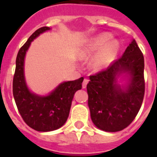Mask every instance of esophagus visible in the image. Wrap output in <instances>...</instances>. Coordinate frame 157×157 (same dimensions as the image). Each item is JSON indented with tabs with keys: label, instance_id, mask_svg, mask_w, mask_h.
I'll return each instance as SVG.
<instances>
[{
	"label": "esophagus",
	"instance_id": "1",
	"mask_svg": "<svg viewBox=\"0 0 157 157\" xmlns=\"http://www.w3.org/2000/svg\"><path fill=\"white\" fill-rule=\"evenodd\" d=\"M89 82V80L88 79H84V81H83V83H82V87H83L84 89L86 88V86H87V84H88Z\"/></svg>",
	"mask_w": 157,
	"mask_h": 157
}]
</instances>
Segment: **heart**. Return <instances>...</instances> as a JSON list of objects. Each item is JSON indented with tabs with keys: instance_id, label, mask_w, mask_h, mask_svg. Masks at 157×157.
I'll use <instances>...</instances> for the list:
<instances>
[{
	"instance_id": "1",
	"label": "heart",
	"mask_w": 157,
	"mask_h": 157,
	"mask_svg": "<svg viewBox=\"0 0 157 157\" xmlns=\"http://www.w3.org/2000/svg\"><path fill=\"white\" fill-rule=\"evenodd\" d=\"M112 35L109 33H102L90 40L81 50L80 57L87 59L94 58L91 62V67L95 71H101L109 66L117 56L120 45L117 40H110Z\"/></svg>"
}]
</instances>
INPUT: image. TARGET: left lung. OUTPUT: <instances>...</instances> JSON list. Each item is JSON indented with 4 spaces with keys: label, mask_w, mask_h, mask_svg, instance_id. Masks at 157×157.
I'll use <instances>...</instances> for the list:
<instances>
[{
    "label": "left lung",
    "mask_w": 157,
    "mask_h": 157,
    "mask_svg": "<svg viewBox=\"0 0 157 157\" xmlns=\"http://www.w3.org/2000/svg\"><path fill=\"white\" fill-rule=\"evenodd\" d=\"M130 76L125 88L117 83L121 74ZM87 85L91 120L107 132L121 131L131 124L142 106L145 92L144 59L134 39L120 59L106 70L90 76Z\"/></svg>",
    "instance_id": "obj_1"
}]
</instances>
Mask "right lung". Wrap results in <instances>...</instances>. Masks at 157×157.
Wrapping results in <instances>:
<instances>
[{"label": "right lung", "mask_w": 157, "mask_h": 157, "mask_svg": "<svg viewBox=\"0 0 157 157\" xmlns=\"http://www.w3.org/2000/svg\"><path fill=\"white\" fill-rule=\"evenodd\" d=\"M49 27H42L33 33L18 50L13 79V95L16 106L26 124L36 131L47 132L59 129L69 116L74 94L82 88L84 77L63 82L47 96L30 92L24 77V58L31 42Z\"/></svg>", "instance_id": "obj_1"}]
</instances>
